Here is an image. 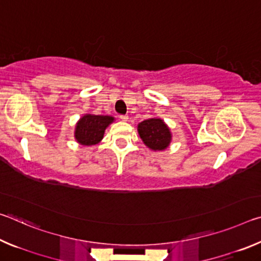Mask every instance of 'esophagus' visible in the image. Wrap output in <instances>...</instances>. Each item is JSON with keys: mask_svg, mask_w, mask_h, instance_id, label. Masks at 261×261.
Instances as JSON below:
<instances>
[{"mask_svg": "<svg viewBox=\"0 0 261 261\" xmlns=\"http://www.w3.org/2000/svg\"><path fill=\"white\" fill-rule=\"evenodd\" d=\"M120 118L122 121H124V122H126L127 120H129V116H127V115H121L120 116Z\"/></svg>", "mask_w": 261, "mask_h": 261, "instance_id": "esophagus-1", "label": "esophagus"}]
</instances>
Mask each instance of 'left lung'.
I'll return each instance as SVG.
<instances>
[{
  "mask_svg": "<svg viewBox=\"0 0 261 261\" xmlns=\"http://www.w3.org/2000/svg\"><path fill=\"white\" fill-rule=\"evenodd\" d=\"M143 143L153 151H163L170 145L171 132L161 118H148L138 124Z\"/></svg>",
  "mask_w": 261,
  "mask_h": 261,
  "instance_id": "left-lung-1",
  "label": "left lung"
}]
</instances>
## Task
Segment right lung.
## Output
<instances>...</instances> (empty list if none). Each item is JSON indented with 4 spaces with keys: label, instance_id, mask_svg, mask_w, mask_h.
Returning <instances> with one entry per match:
<instances>
[{
    "label": "right lung",
    "instance_id": "obj_1",
    "mask_svg": "<svg viewBox=\"0 0 261 261\" xmlns=\"http://www.w3.org/2000/svg\"><path fill=\"white\" fill-rule=\"evenodd\" d=\"M115 121L113 116L108 115L86 114L77 122L74 129V138L77 143L84 146H92L99 144L103 138L105 131L109 124Z\"/></svg>",
    "mask_w": 261,
    "mask_h": 261
}]
</instances>
